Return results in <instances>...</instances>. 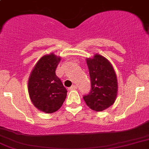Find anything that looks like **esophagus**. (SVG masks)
<instances>
[{
  "label": "esophagus",
  "instance_id": "1",
  "mask_svg": "<svg viewBox=\"0 0 149 149\" xmlns=\"http://www.w3.org/2000/svg\"><path fill=\"white\" fill-rule=\"evenodd\" d=\"M76 88H77V87H76V85H72L70 88H69V90H75L76 89Z\"/></svg>",
  "mask_w": 149,
  "mask_h": 149
}]
</instances>
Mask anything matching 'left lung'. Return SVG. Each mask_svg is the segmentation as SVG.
<instances>
[{"label": "left lung", "mask_w": 149, "mask_h": 149, "mask_svg": "<svg viewBox=\"0 0 149 149\" xmlns=\"http://www.w3.org/2000/svg\"><path fill=\"white\" fill-rule=\"evenodd\" d=\"M91 77L90 93L83 96L91 109L102 111L114 103L117 96V78L113 66L107 58L96 54L86 59Z\"/></svg>", "instance_id": "obj_1"}]
</instances>
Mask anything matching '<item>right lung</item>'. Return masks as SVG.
Instances as JSON below:
<instances>
[{
	"instance_id": "obj_1",
	"label": "right lung",
	"mask_w": 149,
	"mask_h": 149,
	"mask_svg": "<svg viewBox=\"0 0 149 149\" xmlns=\"http://www.w3.org/2000/svg\"><path fill=\"white\" fill-rule=\"evenodd\" d=\"M61 61L53 53L42 56L33 68L28 80V92L36 108L47 113L58 111L65 102L67 90L56 70Z\"/></svg>"
}]
</instances>
